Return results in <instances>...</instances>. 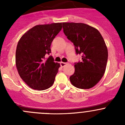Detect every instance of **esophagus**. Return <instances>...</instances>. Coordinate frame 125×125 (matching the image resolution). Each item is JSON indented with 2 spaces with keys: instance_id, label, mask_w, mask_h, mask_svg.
Segmentation results:
<instances>
[{
  "instance_id": "1",
  "label": "esophagus",
  "mask_w": 125,
  "mask_h": 125,
  "mask_svg": "<svg viewBox=\"0 0 125 125\" xmlns=\"http://www.w3.org/2000/svg\"><path fill=\"white\" fill-rule=\"evenodd\" d=\"M67 65V63H65V62H60V66H61V67H64V66H65V65Z\"/></svg>"
}]
</instances>
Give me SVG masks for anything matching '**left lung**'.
Returning a JSON list of instances; mask_svg holds the SVG:
<instances>
[{"label":"left lung","mask_w":125,"mask_h":125,"mask_svg":"<svg viewBox=\"0 0 125 125\" xmlns=\"http://www.w3.org/2000/svg\"><path fill=\"white\" fill-rule=\"evenodd\" d=\"M65 36L82 54L81 62L75 63V71L70 77L74 86L89 89L103 76L108 61V49L101 34L95 28L83 23L63 22Z\"/></svg>","instance_id":"1"}]
</instances>
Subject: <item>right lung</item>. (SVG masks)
I'll use <instances>...</instances> for the list:
<instances>
[{
	"label": "right lung",
	"mask_w": 125,
	"mask_h": 125,
	"mask_svg": "<svg viewBox=\"0 0 125 125\" xmlns=\"http://www.w3.org/2000/svg\"><path fill=\"white\" fill-rule=\"evenodd\" d=\"M62 28V23L38 25L26 31L17 43L16 65L21 79L33 89L42 91L54 82L60 63H55L51 52V44Z\"/></svg>",
	"instance_id": "add662e5"
}]
</instances>
